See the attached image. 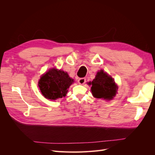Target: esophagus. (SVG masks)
Masks as SVG:
<instances>
[{"label": "esophagus", "mask_w": 155, "mask_h": 155, "mask_svg": "<svg viewBox=\"0 0 155 155\" xmlns=\"http://www.w3.org/2000/svg\"><path fill=\"white\" fill-rule=\"evenodd\" d=\"M78 82L79 84H80V85H83V84H85L86 82V79L84 78H79L78 80Z\"/></svg>", "instance_id": "34e87169"}]
</instances>
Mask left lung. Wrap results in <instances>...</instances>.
I'll list each match as a JSON object with an SVG mask.
<instances>
[{"mask_svg": "<svg viewBox=\"0 0 155 155\" xmlns=\"http://www.w3.org/2000/svg\"><path fill=\"white\" fill-rule=\"evenodd\" d=\"M89 84L92 85L91 91L94 97L106 100L113 99L118 88L114 79L103 70L97 72L95 78Z\"/></svg>", "mask_w": 155, "mask_h": 155, "instance_id": "1", "label": "left lung"}]
</instances>
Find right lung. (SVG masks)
Segmentation results:
<instances>
[{
  "mask_svg": "<svg viewBox=\"0 0 155 155\" xmlns=\"http://www.w3.org/2000/svg\"><path fill=\"white\" fill-rule=\"evenodd\" d=\"M74 81L67 72L53 68L41 77L38 85L45 98L55 100L66 96L68 88Z\"/></svg>",
  "mask_w": 155,
  "mask_h": 155,
  "instance_id": "obj_1",
  "label": "right lung"
}]
</instances>
